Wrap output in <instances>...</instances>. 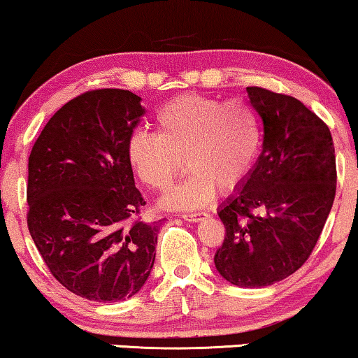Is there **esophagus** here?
Here are the masks:
<instances>
[{"mask_svg":"<svg viewBox=\"0 0 358 358\" xmlns=\"http://www.w3.org/2000/svg\"><path fill=\"white\" fill-rule=\"evenodd\" d=\"M180 216H182V220H185V221L199 222V221L203 220V217L206 216V213H184V215H180Z\"/></svg>","mask_w":358,"mask_h":358,"instance_id":"1","label":"esophagus"}]
</instances>
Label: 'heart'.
Returning <instances> with one entry per match:
<instances>
[{"label": "heart", "mask_w": 358, "mask_h": 358, "mask_svg": "<svg viewBox=\"0 0 358 358\" xmlns=\"http://www.w3.org/2000/svg\"><path fill=\"white\" fill-rule=\"evenodd\" d=\"M157 134L136 131L127 155L142 182L166 192L189 168L182 184L166 195L171 208H199L220 189L222 194L245 182L262 148V124L245 101H224L205 93L176 96L159 108Z\"/></svg>", "instance_id": "heart-1"}]
</instances>
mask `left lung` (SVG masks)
Listing matches in <instances>:
<instances>
[{
    "instance_id": "left-lung-1",
    "label": "left lung",
    "mask_w": 358,
    "mask_h": 358,
    "mask_svg": "<svg viewBox=\"0 0 358 358\" xmlns=\"http://www.w3.org/2000/svg\"><path fill=\"white\" fill-rule=\"evenodd\" d=\"M263 124V152L220 210L226 227L216 269L239 287L282 281L312 255L336 195L329 127L297 98L247 87Z\"/></svg>"
}]
</instances>
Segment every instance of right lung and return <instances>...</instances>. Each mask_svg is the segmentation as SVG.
Returning a JSON list of instances; mask_svg holds the SVG:
<instances>
[{"instance_id": "add662e5", "label": "right lung", "mask_w": 358, "mask_h": 358, "mask_svg": "<svg viewBox=\"0 0 358 358\" xmlns=\"http://www.w3.org/2000/svg\"><path fill=\"white\" fill-rule=\"evenodd\" d=\"M143 113L129 90L80 93L51 116L29 157L30 236L67 291L95 302L132 297L155 263L158 224L141 220L127 155Z\"/></svg>"}]
</instances>
